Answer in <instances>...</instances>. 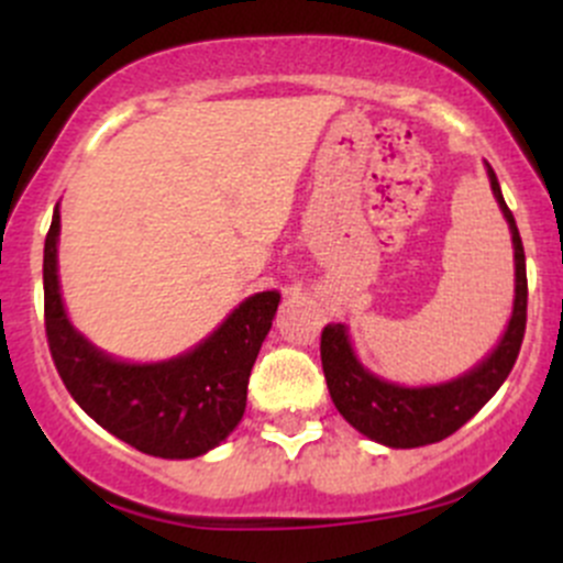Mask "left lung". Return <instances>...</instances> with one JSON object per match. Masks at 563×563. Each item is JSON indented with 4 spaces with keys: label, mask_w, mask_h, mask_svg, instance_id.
I'll list each match as a JSON object with an SVG mask.
<instances>
[{
    "label": "left lung",
    "mask_w": 563,
    "mask_h": 563,
    "mask_svg": "<svg viewBox=\"0 0 563 563\" xmlns=\"http://www.w3.org/2000/svg\"><path fill=\"white\" fill-rule=\"evenodd\" d=\"M487 176H490L493 196L512 231L515 247V308L507 332L490 356H485L474 371L455 382L435 384V387H397L360 365L343 323L323 327L321 365L332 402L343 413L345 422L354 424L362 435L378 441V444L411 450V446L435 444V441L452 435L496 395L518 360L528 308L526 253L518 223L504 201L501 185L490 166H487Z\"/></svg>",
    "instance_id": "8db88e82"
}]
</instances>
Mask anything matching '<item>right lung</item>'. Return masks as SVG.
<instances>
[{"label": "right lung", "mask_w": 563, "mask_h": 563, "mask_svg": "<svg viewBox=\"0 0 563 563\" xmlns=\"http://www.w3.org/2000/svg\"><path fill=\"white\" fill-rule=\"evenodd\" d=\"M59 207L43 250L45 338L73 400L108 433L144 455L187 460L214 450L240 424L247 382L280 294L247 297L203 343L155 365H130L95 349L67 321L56 275Z\"/></svg>", "instance_id": "1"}]
</instances>
